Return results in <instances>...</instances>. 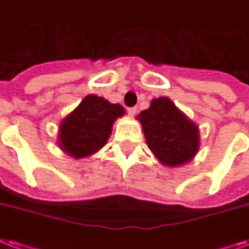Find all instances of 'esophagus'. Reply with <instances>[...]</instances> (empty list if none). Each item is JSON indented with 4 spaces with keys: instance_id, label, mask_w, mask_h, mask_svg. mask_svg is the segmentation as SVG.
Masks as SVG:
<instances>
[{
    "instance_id": "esophagus-1",
    "label": "esophagus",
    "mask_w": 249,
    "mask_h": 249,
    "mask_svg": "<svg viewBox=\"0 0 249 249\" xmlns=\"http://www.w3.org/2000/svg\"><path fill=\"white\" fill-rule=\"evenodd\" d=\"M128 112H129V115H131V116H134V115L137 114V107H129Z\"/></svg>"
}]
</instances>
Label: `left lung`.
Segmentation results:
<instances>
[{
	"instance_id": "8db88e82",
	"label": "left lung",
	"mask_w": 249,
	"mask_h": 249,
	"mask_svg": "<svg viewBox=\"0 0 249 249\" xmlns=\"http://www.w3.org/2000/svg\"><path fill=\"white\" fill-rule=\"evenodd\" d=\"M145 141L155 156L167 166H179L196 156L198 126L166 97L155 98L138 115Z\"/></svg>"
}]
</instances>
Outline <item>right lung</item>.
Wrapping results in <instances>:
<instances>
[{
  "label": "right lung",
  "instance_id": "add662e5",
  "mask_svg": "<svg viewBox=\"0 0 249 249\" xmlns=\"http://www.w3.org/2000/svg\"><path fill=\"white\" fill-rule=\"evenodd\" d=\"M123 115L124 108L120 105L87 96L60 125V148L75 159L93 155L106 144L114 121Z\"/></svg>",
  "mask_w": 249,
  "mask_h": 249
}]
</instances>
